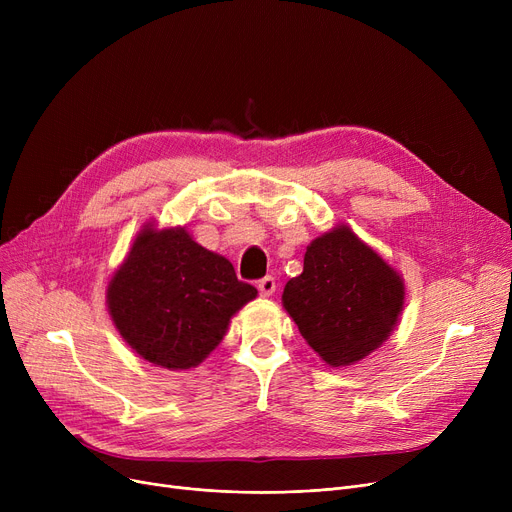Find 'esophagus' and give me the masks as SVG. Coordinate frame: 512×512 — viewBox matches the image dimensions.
<instances>
[{
  "label": "esophagus",
  "mask_w": 512,
  "mask_h": 512,
  "mask_svg": "<svg viewBox=\"0 0 512 512\" xmlns=\"http://www.w3.org/2000/svg\"><path fill=\"white\" fill-rule=\"evenodd\" d=\"M257 288L261 292V297H272V294L276 292V280L272 276H265L257 282Z\"/></svg>",
  "instance_id": "obj_1"
}]
</instances>
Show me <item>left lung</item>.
I'll return each instance as SVG.
<instances>
[{"instance_id": "left-lung-1", "label": "left lung", "mask_w": 512, "mask_h": 512, "mask_svg": "<svg viewBox=\"0 0 512 512\" xmlns=\"http://www.w3.org/2000/svg\"><path fill=\"white\" fill-rule=\"evenodd\" d=\"M282 305L321 361L348 367L394 332L405 280L351 226L336 224L311 240L303 274L286 282Z\"/></svg>"}]
</instances>
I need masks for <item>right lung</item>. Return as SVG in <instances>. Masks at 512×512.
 <instances>
[{
  "instance_id": "add662e5",
  "label": "right lung",
  "mask_w": 512,
  "mask_h": 512,
  "mask_svg": "<svg viewBox=\"0 0 512 512\" xmlns=\"http://www.w3.org/2000/svg\"><path fill=\"white\" fill-rule=\"evenodd\" d=\"M257 297L232 263L193 240L184 226L145 224L107 282V311L141 359L193 369L222 342L230 319Z\"/></svg>"
}]
</instances>
